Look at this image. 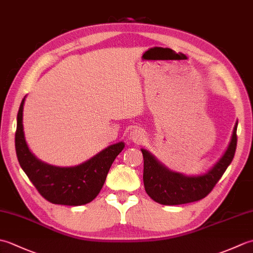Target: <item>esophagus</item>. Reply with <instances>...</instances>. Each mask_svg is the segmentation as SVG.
I'll return each mask as SVG.
<instances>
[{
  "mask_svg": "<svg viewBox=\"0 0 253 253\" xmlns=\"http://www.w3.org/2000/svg\"><path fill=\"white\" fill-rule=\"evenodd\" d=\"M130 139L132 141H135L137 143H140L142 141H144V139H146V136H144V133L142 132V130L140 129H133L130 132Z\"/></svg>",
  "mask_w": 253,
  "mask_h": 253,
  "instance_id": "1",
  "label": "esophagus"
}]
</instances>
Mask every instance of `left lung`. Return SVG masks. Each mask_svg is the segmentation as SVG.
<instances>
[{
    "instance_id": "left-lung-1",
    "label": "left lung",
    "mask_w": 253,
    "mask_h": 253,
    "mask_svg": "<svg viewBox=\"0 0 253 253\" xmlns=\"http://www.w3.org/2000/svg\"><path fill=\"white\" fill-rule=\"evenodd\" d=\"M236 147L237 123L234 127L232 140L221 160L207 174L192 177L169 170L147 150L141 149L144 189L150 198L163 206H178L201 200L213 190L228 165L232 163Z\"/></svg>"
}]
</instances>
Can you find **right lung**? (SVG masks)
<instances>
[{
    "label": "right lung",
    "instance_id": "add662e5",
    "mask_svg": "<svg viewBox=\"0 0 253 253\" xmlns=\"http://www.w3.org/2000/svg\"><path fill=\"white\" fill-rule=\"evenodd\" d=\"M23 99L17 114L15 148L18 162L45 200L63 206H83L99 195L115 158L125 147L118 142L74 168H56L38 160L27 146L23 128Z\"/></svg>",
    "mask_w": 253,
    "mask_h": 253
}]
</instances>
